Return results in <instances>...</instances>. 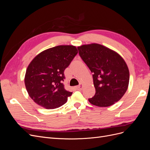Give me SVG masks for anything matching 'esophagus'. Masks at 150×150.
Segmentation results:
<instances>
[{
    "label": "esophagus",
    "instance_id": "obj_1",
    "mask_svg": "<svg viewBox=\"0 0 150 150\" xmlns=\"http://www.w3.org/2000/svg\"><path fill=\"white\" fill-rule=\"evenodd\" d=\"M83 84H79V86H77L76 87V88L77 89H78V90H81V89H83Z\"/></svg>",
    "mask_w": 150,
    "mask_h": 150
}]
</instances>
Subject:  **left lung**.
Instances as JSON below:
<instances>
[{"label": "left lung", "instance_id": "1", "mask_svg": "<svg viewBox=\"0 0 150 150\" xmlns=\"http://www.w3.org/2000/svg\"><path fill=\"white\" fill-rule=\"evenodd\" d=\"M83 61L93 72L96 93L91 104L108 107L120 101L128 88L129 72L118 53L103 45L93 43L78 47Z\"/></svg>", "mask_w": 150, "mask_h": 150}]
</instances>
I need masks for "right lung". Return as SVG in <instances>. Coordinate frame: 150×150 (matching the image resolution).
<instances>
[{
  "instance_id": "add662e5",
  "label": "right lung",
  "mask_w": 150,
  "mask_h": 150,
  "mask_svg": "<svg viewBox=\"0 0 150 150\" xmlns=\"http://www.w3.org/2000/svg\"><path fill=\"white\" fill-rule=\"evenodd\" d=\"M78 51L72 45H62L44 50L30 62L24 78L29 96L48 110L64 104L72 92L64 89V71Z\"/></svg>"
}]
</instances>
